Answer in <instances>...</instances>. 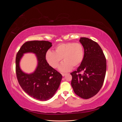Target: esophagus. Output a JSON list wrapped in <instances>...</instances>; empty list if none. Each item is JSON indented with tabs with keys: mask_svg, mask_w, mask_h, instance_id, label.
I'll list each match as a JSON object with an SVG mask.
<instances>
[{
	"mask_svg": "<svg viewBox=\"0 0 122 122\" xmlns=\"http://www.w3.org/2000/svg\"><path fill=\"white\" fill-rule=\"evenodd\" d=\"M61 75H62V76H65L66 75V73H61Z\"/></svg>",
	"mask_w": 122,
	"mask_h": 122,
	"instance_id": "obj_1",
	"label": "esophagus"
}]
</instances>
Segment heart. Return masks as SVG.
Returning <instances> with one entry per match:
<instances>
[{
	"label": "heart",
	"instance_id": "heart-1",
	"mask_svg": "<svg viewBox=\"0 0 122 122\" xmlns=\"http://www.w3.org/2000/svg\"><path fill=\"white\" fill-rule=\"evenodd\" d=\"M46 60L53 68L58 67L62 58L65 61L59 67L61 72H67L72 68L79 66L84 58V49L79 43L68 42L58 44L55 47V51L48 50L45 54Z\"/></svg>",
	"mask_w": 122,
	"mask_h": 122
}]
</instances>
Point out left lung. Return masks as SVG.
<instances>
[{
    "label": "left lung",
    "instance_id": "1",
    "mask_svg": "<svg viewBox=\"0 0 122 122\" xmlns=\"http://www.w3.org/2000/svg\"><path fill=\"white\" fill-rule=\"evenodd\" d=\"M84 48V58L76 71L71 73L74 92L87 99L96 95L102 87L106 74V61L98 44L87 38H80ZM82 71V73H80Z\"/></svg>",
    "mask_w": 122,
    "mask_h": 122
}]
</instances>
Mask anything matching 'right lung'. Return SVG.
<instances>
[{
  "mask_svg": "<svg viewBox=\"0 0 122 122\" xmlns=\"http://www.w3.org/2000/svg\"><path fill=\"white\" fill-rule=\"evenodd\" d=\"M46 41H32L25 43L18 51L16 58V71L18 82L23 91L30 97L40 101H47L56 93L62 75L46 60L45 54L52 46ZM35 54L38 64L32 73H26L20 68V62L24 54Z\"/></svg>",
  "mask_w": 122,
  "mask_h": 122,
  "instance_id": "right-lung-1",
  "label": "right lung"
}]
</instances>
